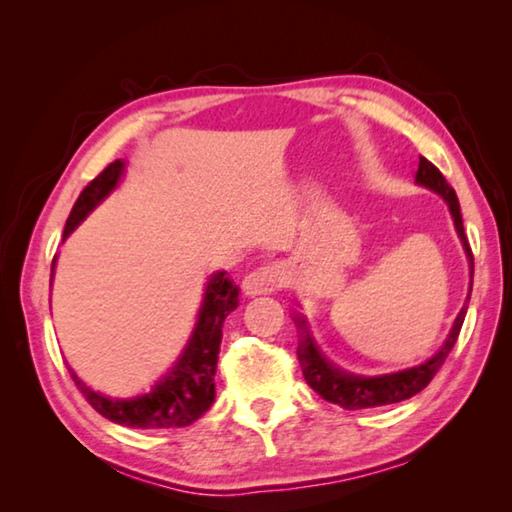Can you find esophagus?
Segmentation results:
<instances>
[{"mask_svg": "<svg viewBox=\"0 0 512 512\" xmlns=\"http://www.w3.org/2000/svg\"><path fill=\"white\" fill-rule=\"evenodd\" d=\"M287 282L289 277L284 273L282 266L266 264V266L255 268V271H250L244 277V291L248 296H266V293L282 291L287 287Z\"/></svg>", "mask_w": 512, "mask_h": 512, "instance_id": "34e87169", "label": "esophagus"}]
</instances>
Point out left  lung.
Wrapping results in <instances>:
<instances>
[{
    "label": "left lung",
    "mask_w": 512,
    "mask_h": 512,
    "mask_svg": "<svg viewBox=\"0 0 512 512\" xmlns=\"http://www.w3.org/2000/svg\"><path fill=\"white\" fill-rule=\"evenodd\" d=\"M415 180L420 185L433 189L449 203V212L454 216V225L458 230V237H461L467 259H470V275L474 277V255L472 248L467 244L465 230H463V219H461V207H458V198L454 187L447 183L443 173L431 164L427 158L420 155V164H418V173H415ZM472 291V289H470ZM470 300V296H467ZM467 314V307L461 309L456 323L452 327V334L445 341L443 348L436 352V357H431L427 363H422L418 368L411 370H402V372H393V375H384V377H357V375H348L339 368H334L332 363H327L320 352L316 350L314 341L309 339V334L305 336V341L300 345V366H302V375H305L307 384L314 388V391L323 397V400L339 404L348 411H359V409H372V406H384V404H395L402 400H409V397L418 395L422 388H427L429 381L436 377V372L443 366L445 359L449 357V352L456 345L458 334H461L463 320ZM300 327H305V320L298 318Z\"/></svg>",
    "instance_id": "obj_1"
}]
</instances>
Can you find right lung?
Masks as SVG:
<instances>
[{
  "label": "right lung",
  "instance_id": "add662e5",
  "mask_svg": "<svg viewBox=\"0 0 512 512\" xmlns=\"http://www.w3.org/2000/svg\"><path fill=\"white\" fill-rule=\"evenodd\" d=\"M124 171V162H110L97 178L90 180L81 196L76 198L72 214L65 223L63 239L79 225L94 205L106 198ZM56 264V257H54ZM239 305V289L225 273H216L207 284L201 314L192 341L173 370L151 393L135 400H108L90 391L83 381L69 370L74 384L83 393L94 411L110 422L133 429H171L187 427L210 409L214 402V372L223 339V320Z\"/></svg>",
  "mask_w": 512,
  "mask_h": 512
}]
</instances>
